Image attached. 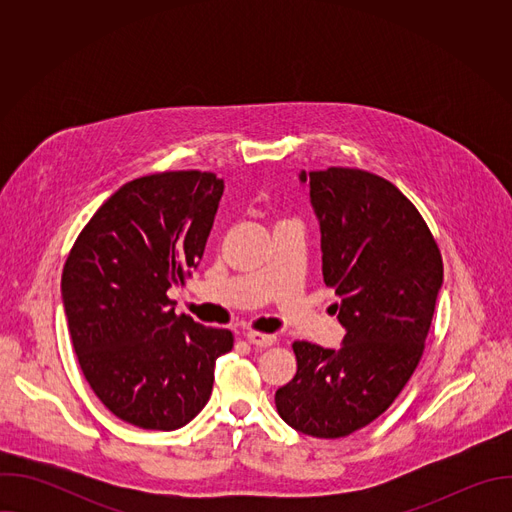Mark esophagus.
<instances>
[{
  "mask_svg": "<svg viewBox=\"0 0 512 512\" xmlns=\"http://www.w3.org/2000/svg\"><path fill=\"white\" fill-rule=\"evenodd\" d=\"M247 340H249V344H253L257 348H267L277 342V338L273 334H263V332H247Z\"/></svg>",
  "mask_w": 512,
  "mask_h": 512,
  "instance_id": "esophagus-1",
  "label": "esophagus"
}]
</instances>
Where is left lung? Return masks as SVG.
Segmentation results:
<instances>
[{
	"label": "left lung",
	"mask_w": 512,
	"mask_h": 512,
	"mask_svg": "<svg viewBox=\"0 0 512 512\" xmlns=\"http://www.w3.org/2000/svg\"><path fill=\"white\" fill-rule=\"evenodd\" d=\"M320 225L322 275L340 302L342 346L294 342L298 373L275 393L281 419L312 437H344L377 419L423 354L444 263L399 188L364 170L300 172Z\"/></svg>",
	"instance_id": "left-lung-1"
}]
</instances>
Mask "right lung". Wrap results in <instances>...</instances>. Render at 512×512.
<instances>
[{"mask_svg":"<svg viewBox=\"0 0 512 512\" xmlns=\"http://www.w3.org/2000/svg\"><path fill=\"white\" fill-rule=\"evenodd\" d=\"M225 190L210 172L123 184L93 214L62 271L72 348L103 405L141 429L192 421L233 334L176 316L172 285L198 267Z\"/></svg>","mask_w":512,"mask_h":512,"instance_id":"1","label":"right lung"}]
</instances>
